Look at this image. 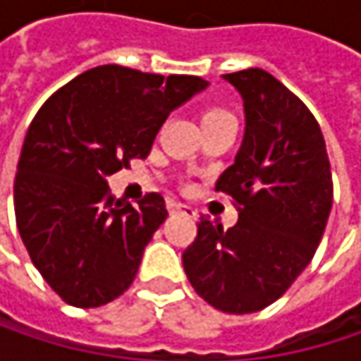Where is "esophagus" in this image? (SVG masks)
I'll use <instances>...</instances> for the list:
<instances>
[{
	"instance_id": "esophagus-1",
	"label": "esophagus",
	"mask_w": 361,
	"mask_h": 361,
	"mask_svg": "<svg viewBox=\"0 0 361 361\" xmlns=\"http://www.w3.org/2000/svg\"><path fill=\"white\" fill-rule=\"evenodd\" d=\"M167 209H169V213H183L185 217H190V219H196L198 217V213H196V209H192L190 204H181V202H169L167 204Z\"/></svg>"
}]
</instances>
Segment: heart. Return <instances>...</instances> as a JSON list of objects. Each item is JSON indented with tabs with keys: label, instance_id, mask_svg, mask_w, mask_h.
<instances>
[{
	"label": "heart",
	"instance_id": "obj_1",
	"mask_svg": "<svg viewBox=\"0 0 361 361\" xmlns=\"http://www.w3.org/2000/svg\"><path fill=\"white\" fill-rule=\"evenodd\" d=\"M224 118H234L228 110L224 109H207L202 112V116H200V121H202V125L204 123H215V121H224Z\"/></svg>",
	"mask_w": 361,
	"mask_h": 361
}]
</instances>
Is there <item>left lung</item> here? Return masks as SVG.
Instances as JSON below:
<instances>
[{"label":"left lung","mask_w":361,"mask_h":361,"mask_svg":"<svg viewBox=\"0 0 361 361\" xmlns=\"http://www.w3.org/2000/svg\"><path fill=\"white\" fill-rule=\"evenodd\" d=\"M245 100L240 152L215 183L238 221L200 217L183 269L194 290L226 314H252L280 299L318 249L332 207L322 129L288 87L263 68L224 75Z\"/></svg>","instance_id":"obj_1"}]
</instances>
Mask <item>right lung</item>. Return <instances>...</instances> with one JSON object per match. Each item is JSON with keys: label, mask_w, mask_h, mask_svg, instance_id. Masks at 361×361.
Returning <instances> with one entry per match:
<instances>
[{"label": "right lung", "mask_w": 361, "mask_h": 361, "mask_svg": "<svg viewBox=\"0 0 361 361\" xmlns=\"http://www.w3.org/2000/svg\"><path fill=\"white\" fill-rule=\"evenodd\" d=\"M207 85L104 64L39 109L18 159L14 211L33 265L64 303L100 307L131 286L167 219L165 198L150 192L131 207L110 194L106 178L146 159L169 112Z\"/></svg>", "instance_id": "right-lung-1"}]
</instances>
